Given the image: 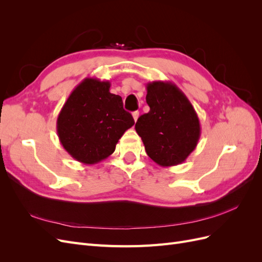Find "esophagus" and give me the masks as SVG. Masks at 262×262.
<instances>
[{
  "label": "esophagus",
  "mask_w": 262,
  "mask_h": 262,
  "mask_svg": "<svg viewBox=\"0 0 262 262\" xmlns=\"http://www.w3.org/2000/svg\"><path fill=\"white\" fill-rule=\"evenodd\" d=\"M132 117H133V119H134V121L137 122V120H138V118H139V112H134L133 114H132Z\"/></svg>",
  "instance_id": "34e87169"
}]
</instances>
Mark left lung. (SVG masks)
<instances>
[{
  "mask_svg": "<svg viewBox=\"0 0 262 262\" xmlns=\"http://www.w3.org/2000/svg\"><path fill=\"white\" fill-rule=\"evenodd\" d=\"M149 112L136 123L149 158L163 167L176 166L195 148L200 139V121L186 95L170 82L146 84Z\"/></svg>",
  "mask_w": 262,
  "mask_h": 262,
  "instance_id": "1",
  "label": "left lung"
}]
</instances>
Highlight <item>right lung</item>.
I'll return each mask as SVG.
<instances>
[{
  "instance_id": "add662e5",
  "label": "right lung",
  "mask_w": 262,
  "mask_h": 262,
  "mask_svg": "<svg viewBox=\"0 0 262 262\" xmlns=\"http://www.w3.org/2000/svg\"><path fill=\"white\" fill-rule=\"evenodd\" d=\"M110 82L87 77L71 93L57 120L62 146L74 160L97 164L112 155L123 133L134 124L122 98L109 92Z\"/></svg>"
}]
</instances>
